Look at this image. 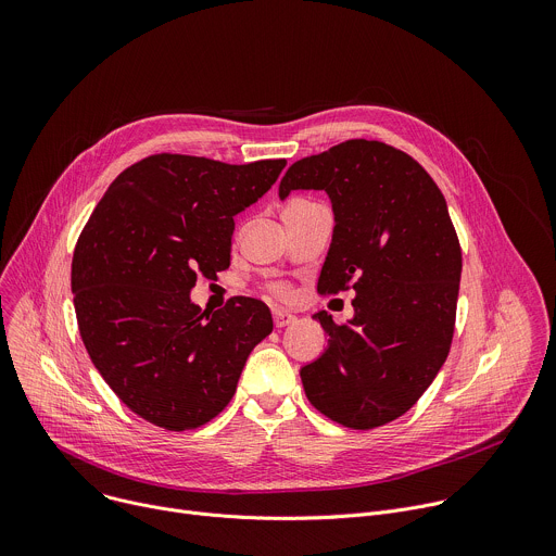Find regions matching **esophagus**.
<instances>
[{
    "mask_svg": "<svg viewBox=\"0 0 556 556\" xmlns=\"http://www.w3.org/2000/svg\"><path fill=\"white\" fill-rule=\"evenodd\" d=\"M273 321H275V328H286V326H290V324L296 321V316H294L292 312H288V309L275 307V309H273Z\"/></svg>",
    "mask_w": 556,
    "mask_h": 556,
    "instance_id": "esophagus-1",
    "label": "esophagus"
}]
</instances>
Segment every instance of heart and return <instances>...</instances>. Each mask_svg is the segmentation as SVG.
Returning <instances> with one entry per match:
<instances>
[{
	"label": "heart",
	"instance_id": "heart-1",
	"mask_svg": "<svg viewBox=\"0 0 556 556\" xmlns=\"http://www.w3.org/2000/svg\"><path fill=\"white\" fill-rule=\"evenodd\" d=\"M277 292H279V294H286V288H281V286H279V288H277Z\"/></svg>",
	"mask_w": 556,
	"mask_h": 556
}]
</instances>
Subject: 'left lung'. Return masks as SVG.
Masks as SVG:
<instances>
[{
  "label": "left lung",
  "instance_id": "1",
  "mask_svg": "<svg viewBox=\"0 0 556 556\" xmlns=\"http://www.w3.org/2000/svg\"><path fill=\"white\" fill-rule=\"evenodd\" d=\"M326 191L334 230L319 290L350 281L354 316L337 326L324 354L301 367L307 401L350 429H374L409 412L444 365L453 339L462 251L446 200L401 149L348 140L296 161L279 182Z\"/></svg>",
  "mask_w": 556,
  "mask_h": 556
}]
</instances>
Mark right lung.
Here are the masks:
<instances>
[{"instance_id":"add662e5","label":"right lung","mask_w":556,"mask_h":556,"mask_svg":"<svg viewBox=\"0 0 556 556\" xmlns=\"http://www.w3.org/2000/svg\"><path fill=\"white\" fill-rule=\"evenodd\" d=\"M283 167L149 155L110 185L78 237V330L103 380L147 422L187 431L215 418L253 348L273 332L264 301L235 296L208 314L189 294L198 275L228 268L235 215Z\"/></svg>"}]
</instances>
